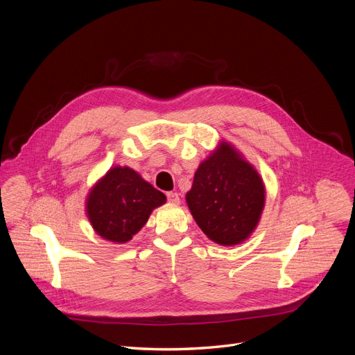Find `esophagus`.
Here are the masks:
<instances>
[{
  "mask_svg": "<svg viewBox=\"0 0 355 355\" xmlns=\"http://www.w3.org/2000/svg\"><path fill=\"white\" fill-rule=\"evenodd\" d=\"M167 200L171 204H178L180 202V196L177 194V192H167Z\"/></svg>",
  "mask_w": 355,
  "mask_h": 355,
  "instance_id": "34e87169",
  "label": "esophagus"
}]
</instances>
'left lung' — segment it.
Returning <instances> with one entry per match:
<instances>
[{"label":"left lung","mask_w":355,"mask_h":355,"mask_svg":"<svg viewBox=\"0 0 355 355\" xmlns=\"http://www.w3.org/2000/svg\"><path fill=\"white\" fill-rule=\"evenodd\" d=\"M187 204L211 241L231 246L243 242L259 222L265 187L253 167L223 143L198 167Z\"/></svg>","instance_id":"left-lung-1"}]
</instances>
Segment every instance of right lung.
<instances>
[{
  "label": "right lung",
  "instance_id": "1",
  "mask_svg": "<svg viewBox=\"0 0 355 355\" xmlns=\"http://www.w3.org/2000/svg\"><path fill=\"white\" fill-rule=\"evenodd\" d=\"M166 196L128 167L112 168L90 191L86 211L92 227L102 238L124 243L147 222Z\"/></svg>",
  "mask_w": 355,
  "mask_h": 355
}]
</instances>
